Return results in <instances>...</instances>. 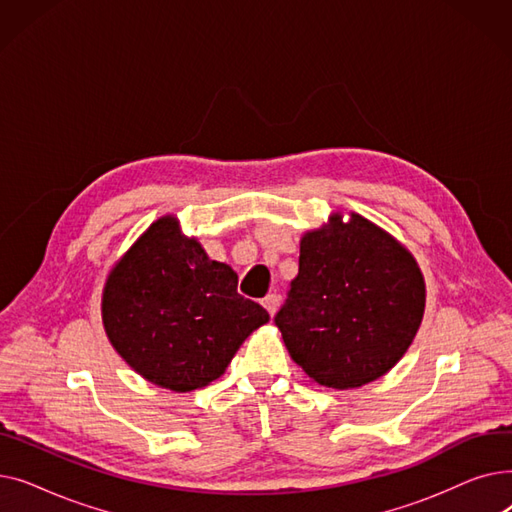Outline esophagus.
I'll use <instances>...</instances> for the list:
<instances>
[{
	"instance_id": "1",
	"label": "esophagus",
	"mask_w": 512,
	"mask_h": 512,
	"mask_svg": "<svg viewBox=\"0 0 512 512\" xmlns=\"http://www.w3.org/2000/svg\"><path fill=\"white\" fill-rule=\"evenodd\" d=\"M263 303V307L267 309V313H270L272 317L276 315V311H278V305H280V299L276 297V294H267V297L261 301Z\"/></svg>"
}]
</instances>
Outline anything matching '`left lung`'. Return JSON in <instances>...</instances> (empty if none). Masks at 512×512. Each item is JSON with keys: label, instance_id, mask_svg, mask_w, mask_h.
Here are the masks:
<instances>
[{"label": "left lung", "instance_id": "obj_1", "mask_svg": "<svg viewBox=\"0 0 512 512\" xmlns=\"http://www.w3.org/2000/svg\"><path fill=\"white\" fill-rule=\"evenodd\" d=\"M425 311V280L413 253L351 211L301 238L299 274L276 326L292 361L324 388L380 380L409 351Z\"/></svg>", "mask_w": 512, "mask_h": 512}]
</instances>
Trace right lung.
Returning <instances> with one entry per match:
<instances>
[{
  "instance_id": "1",
  "label": "right lung",
  "mask_w": 512,
  "mask_h": 512,
  "mask_svg": "<svg viewBox=\"0 0 512 512\" xmlns=\"http://www.w3.org/2000/svg\"><path fill=\"white\" fill-rule=\"evenodd\" d=\"M236 284L232 267L209 259L176 215H161L107 274L103 330L147 382L172 392L205 388L270 321Z\"/></svg>"
}]
</instances>
